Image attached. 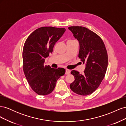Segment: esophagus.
Segmentation results:
<instances>
[{"instance_id": "34e87169", "label": "esophagus", "mask_w": 126, "mask_h": 126, "mask_svg": "<svg viewBox=\"0 0 126 126\" xmlns=\"http://www.w3.org/2000/svg\"><path fill=\"white\" fill-rule=\"evenodd\" d=\"M70 73V70L66 69V72H65L66 75H69Z\"/></svg>"}]
</instances>
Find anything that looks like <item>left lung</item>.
Masks as SVG:
<instances>
[{
	"label": "left lung",
	"mask_w": 126,
	"mask_h": 126,
	"mask_svg": "<svg viewBox=\"0 0 126 126\" xmlns=\"http://www.w3.org/2000/svg\"><path fill=\"white\" fill-rule=\"evenodd\" d=\"M79 41L78 57L86 68L83 75L75 70V80L70 88L76 94L87 96L94 93L104 78L108 66V55L104 42L93 32L81 26L68 27Z\"/></svg>",
	"instance_id": "obj_1"
}]
</instances>
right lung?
Returning <instances> with one entry per match:
<instances>
[{"label": "right lung", "instance_id": "add662e5", "mask_svg": "<svg viewBox=\"0 0 126 126\" xmlns=\"http://www.w3.org/2000/svg\"><path fill=\"white\" fill-rule=\"evenodd\" d=\"M66 31L64 28L43 27L33 32L26 39L22 51L23 70L32 89L39 95L52 93L56 82L65 74L63 68L45 66V58Z\"/></svg>", "mask_w": 126, "mask_h": 126}]
</instances>
